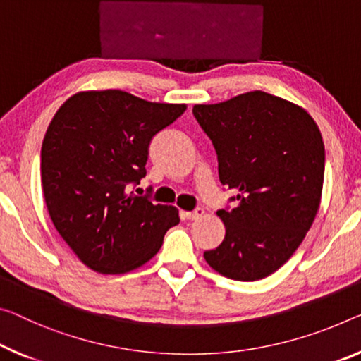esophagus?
Returning a JSON list of instances; mask_svg holds the SVG:
<instances>
[{"mask_svg":"<svg viewBox=\"0 0 361 361\" xmlns=\"http://www.w3.org/2000/svg\"><path fill=\"white\" fill-rule=\"evenodd\" d=\"M203 208H195L193 209V212H188V213H185V218L187 219H190V221H193V219H198V218H202L203 216Z\"/></svg>","mask_w":361,"mask_h":361,"instance_id":"1","label":"esophagus"}]
</instances>
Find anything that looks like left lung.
<instances>
[{"mask_svg": "<svg viewBox=\"0 0 361 361\" xmlns=\"http://www.w3.org/2000/svg\"><path fill=\"white\" fill-rule=\"evenodd\" d=\"M192 113L218 154L221 184L235 192L234 208L216 213L224 240L203 257L231 279H263L292 257L318 213L324 179L318 126L300 106L259 90L195 104Z\"/></svg>", "mask_w": 361, "mask_h": 361, "instance_id": "left-lung-1", "label": "left lung"}]
</instances>
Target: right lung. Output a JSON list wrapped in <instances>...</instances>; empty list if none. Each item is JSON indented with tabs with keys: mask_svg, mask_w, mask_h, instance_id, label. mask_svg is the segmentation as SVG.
I'll return each instance as SVG.
<instances>
[{
	"mask_svg": "<svg viewBox=\"0 0 361 361\" xmlns=\"http://www.w3.org/2000/svg\"><path fill=\"white\" fill-rule=\"evenodd\" d=\"M184 111L185 104L103 90L75 93L54 114L42 145L43 195L59 235L88 268L135 269L179 224L177 208L129 187L147 176L152 138Z\"/></svg>",
	"mask_w": 361,
	"mask_h": 361,
	"instance_id": "right-lung-1",
	"label": "right lung"
}]
</instances>
